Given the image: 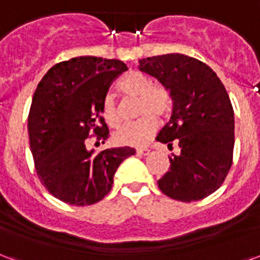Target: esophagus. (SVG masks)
<instances>
[{
	"label": "esophagus",
	"instance_id": "34e87169",
	"mask_svg": "<svg viewBox=\"0 0 260 260\" xmlns=\"http://www.w3.org/2000/svg\"><path fill=\"white\" fill-rule=\"evenodd\" d=\"M137 153L138 155H148L149 153V149H146V148H138L137 149Z\"/></svg>",
	"mask_w": 260,
	"mask_h": 260
}]
</instances>
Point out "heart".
<instances>
[{
    "instance_id": "obj_1",
    "label": "heart",
    "mask_w": 260,
    "mask_h": 260,
    "mask_svg": "<svg viewBox=\"0 0 260 260\" xmlns=\"http://www.w3.org/2000/svg\"><path fill=\"white\" fill-rule=\"evenodd\" d=\"M119 87L124 97H138L137 115L141 118L119 128L114 136L115 142L123 146H144L153 137L157 128L154 116L165 119L171 112L173 95L166 86L153 83L148 75L138 71L128 72ZM100 114L111 127H116L122 122V115L112 94H107L103 99Z\"/></svg>"
}]
</instances>
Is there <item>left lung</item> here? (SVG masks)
<instances>
[{
	"label": "left lung",
	"mask_w": 260,
	"mask_h": 260,
	"mask_svg": "<svg viewBox=\"0 0 260 260\" xmlns=\"http://www.w3.org/2000/svg\"><path fill=\"white\" fill-rule=\"evenodd\" d=\"M140 70L159 79L173 95V115L156 141L179 155L157 181L166 196L199 202L225 181L233 163L234 115L229 94L216 74L197 58L170 53L140 60Z\"/></svg>",
	"instance_id": "1"
}]
</instances>
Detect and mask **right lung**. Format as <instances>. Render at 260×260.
<instances>
[{
  "label": "right lung",
  "instance_id": "obj_1",
  "mask_svg": "<svg viewBox=\"0 0 260 260\" xmlns=\"http://www.w3.org/2000/svg\"><path fill=\"white\" fill-rule=\"evenodd\" d=\"M126 70L120 60L81 56L54 64L37 86L28 114L31 153L41 183L63 203L103 200L119 165L136 153L128 146L97 153L86 148L91 137H109L100 105Z\"/></svg>",
  "mask_w": 260,
  "mask_h": 260
}]
</instances>
